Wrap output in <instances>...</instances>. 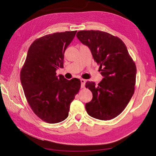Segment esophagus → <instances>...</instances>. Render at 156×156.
I'll use <instances>...</instances> for the list:
<instances>
[{
  "label": "esophagus",
  "mask_w": 156,
  "mask_h": 156,
  "mask_svg": "<svg viewBox=\"0 0 156 156\" xmlns=\"http://www.w3.org/2000/svg\"><path fill=\"white\" fill-rule=\"evenodd\" d=\"M81 88H84L85 87V83H86V80L81 79Z\"/></svg>",
  "instance_id": "1"
}]
</instances>
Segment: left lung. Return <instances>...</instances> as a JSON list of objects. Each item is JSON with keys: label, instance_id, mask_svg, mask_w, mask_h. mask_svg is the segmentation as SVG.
Here are the masks:
<instances>
[{"label": "left lung", "instance_id": "left-lung-1", "mask_svg": "<svg viewBox=\"0 0 156 156\" xmlns=\"http://www.w3.org/2000/svg\"><path fill=\"white\" fill-rule=\"evenodd\" d=\"M76 36L90 50L103 77L98 84L86 83L93 96L85 105L87 112L94 119L111 120L124 111L133 95L136 66L119 37L100 30H81Z\"/></svg>", "mask_w": 156, "mask_h": 156}]
</instances>
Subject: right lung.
Listing matches in <instances>:
<instances>
[{
    "mask_svg": "<svg viewBox=\"0 0 156 156\" xmlns=\"http://www.w3.org/2000/svg\"><path fill=\"white\" fill-rule=\"evenodd\" d=\"M77 31L56 32L36 40L28 50L20 79L25 97L32 110L49 124L64 120L71 103L81 87V81L56 76L64 68L65 50Z\"/></svg>",
    "mask_w": 156,
    "mask_h": 156,
    "instance_id": "add662e5",
    "label": "right lung"
}]
</instances>
